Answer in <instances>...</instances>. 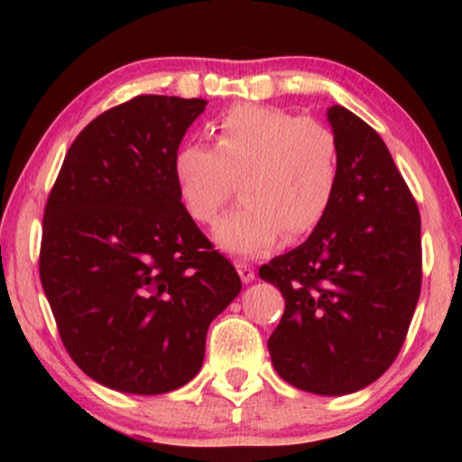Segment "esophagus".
<instances>
[{
    "mask_svg": "<svg viewBox=\"0 0 462 462\" xmlns=\"http://www.w3.org/2000/svg\"><path fill=\"white\" fill-rule=\"evenodd\" d=\"M237 273L244 283L254 282V267H250L248 263H237Z\"/></svg>",
    "mask_w": 462,
    "mask_h": 462,
    "instance_id": "esophagus-1",
    "label": "esophagus"
}]
</instances>
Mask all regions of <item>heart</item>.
<instances>
[{
	"mask_svg": "<svg viewBox=\"0 0 462 462\" xmlns=\"http://www.w3.org/2000/svg\"><path fill=\"white\" fill-rule=\"evenodd\" d=\"M340 147L330 125L267 105H236L214 124V147L182 143L172 179L185 212L212 225L242 182L244 206L214 242L233 256L269 252L288 233L318 229L337 198Z\"/></svg>",
	"mask_w": 462,
	"mask_h": 462,
	"instance_id": "obj_1",
	"label": "heart"
}]
</instances>
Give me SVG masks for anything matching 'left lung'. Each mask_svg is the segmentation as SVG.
Returning a JSON list of instances; mask_svg holds the SVG:
<instances>
[{"instance_id":"obj_1","label":"left lung","mask_w":462,"mask_h":462,"mask_svg":"<svg viewBox=\"0 0 462 462\" xmlns=\"http://www.w3.org/2000/svg\"><path fill=\"white\" fill-rule=\"evenodd\" d=\"M337 198L299 248L258 275L286 300L269 337L277 374L315 395H346L381 378L400 353L420 296V214L387 144L340 105Z\"/></svg>"}]
</instances>
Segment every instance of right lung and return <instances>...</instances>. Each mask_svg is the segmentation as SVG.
Returning <instances> with one entry per match:
<instances>
[{"label":"right lung","instance_id":"obj_1","mask_svg":"<svg viewBox=\"0 0 462 462\" xmlns=\"http://www.w3.org/2000/svg\"><path fill=\"white\" fill-rule=\"evenodd\" d=\"M208 100L136 97L86 125L43 212L40 277L73 362L113 391L168 393L204 364L242 290L185 212L172 155Z\"/></svg>","mask_w":462,"mask_h":462}]
</instances>
